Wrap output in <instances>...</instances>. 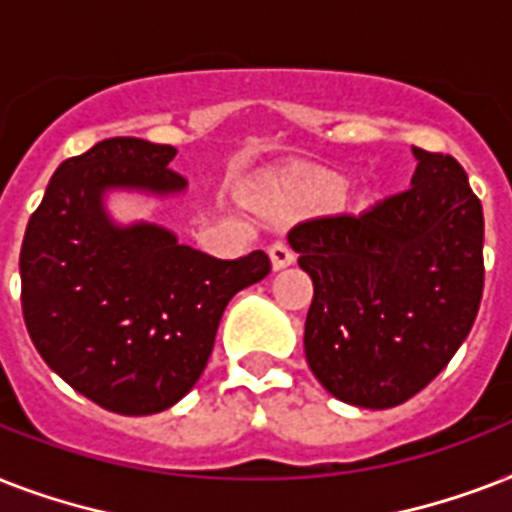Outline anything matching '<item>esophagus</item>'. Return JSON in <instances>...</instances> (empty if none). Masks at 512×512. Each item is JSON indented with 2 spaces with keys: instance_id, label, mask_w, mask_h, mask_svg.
<instances>
[{
  "instance_id": "obj_1",
  "label": "esophagus",
  "mask_w": 512,
  "mask_h": 512,
  "mask_svg": "<svg viewBox=\"0 0 512 512\" xmlns=\"http://www.w3.org/2000/svg\"><path fill=\"white\" fill-rule=\"evenodd\" d=\"M268 255H271L273 271H281V268H287V265L295 263V252H292L287 244H273V247L268 249Z\"/></svg>"
}]
</instances>
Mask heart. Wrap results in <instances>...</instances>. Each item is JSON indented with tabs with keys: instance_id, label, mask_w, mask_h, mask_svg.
Instances as JSON below:
<instances>
[{
	"instance_id": "obj_1",
	"label": "heart",
	"mask_w": 512,
	"mask_h": 512,
	"mask_svg": "<svg viewBox=\"0 0 512 512\" xmlns=\"http://www.w3.org/2000/svg\"><path fill=\"white\" fill-rule=\"evenodd\" d=\"M345 183L335 175H313L308 177L303 185H300V193L303 196H311V199H335L340 196Z\"/></svg>"
}]
</instances>
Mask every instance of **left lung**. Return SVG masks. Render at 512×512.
Masks as SVG:
<instances>
[{"instance_id": "obj_1", "label": "left lung", "mask_w": 512, "mask_h": 512, "mask_svg": "<svg viewBox=\"0 0 512 512\" xmlns=\"http://www.w3.org/2000/svg\"><path fill=\"white\" fill-rule=\"evenodd\" d=\"M412 154V188L289 231L313 281L308 366L361 409L420 393L465 342L484 292V209L468 175L452 156Z\"/></svg>"}]
</instances>
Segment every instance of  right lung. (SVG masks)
<instances>
[{
  "label": "right lung",
  "mask_w": 512,
  "mask_h": 512,
  "mask_svg": "<svg viewBox=\"0 0 512 512\" xmlns=\"http://www.w3.org/2000/svg\"><path fill=\"white\" fill-rule=\"evenodd\" d=\"M175 148L100 140L60 164L20 247V303L52 372L116 414L164 412L207 366L225 305L271 273L265 252L217 260L148 220L119 223L108 193L175 199Z\"/></svg>",
  "instance_id": "right-lung-1"
}]
</instances>
